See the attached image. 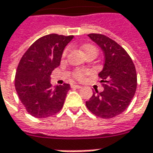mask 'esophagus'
I'll use <instances>...</instances> for the list:
<instances>
[{"mask_svg": "<svg viewBox=\"0 0 153 153\" xmlns=\"http://www.w3.org/2000/svg\"><path fill=\"white\" fill-rule=\"evenodd\" d=\"M71 87H72V88H76V89H81V88H82V86H80V85H76V84L72 85H71Z\"/></svg>", "mask_w": 153, "mask_h": 153, "instance_id": "34e87169", "label": "esophagus"}]
</instances>
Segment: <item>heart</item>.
I'll return each instance as SVG.
<instances>
[{
    "instance_id": "heart-1",
    "label": "heart",
    "mask_w": 153,
    "mask_h": 153,
    "mask_svg": "<svg viewBox=\"0 0 153 153\" xmlns=\"http://www.w3.org/2000/svg\"><path fill=\"white\" fill-rule=\"evenodd\" d=\"M82 50L85 53V55H87L88 53H97V48L94 46H93V45H90V44L84 45V46L82 47ZM66 54H67V49L63 52V57H65ZM85 74H86V72H85V70H82V69H76V70L74 72V74H73V77H74L75 79L81 80V79H84V77H85Z\"/></svg>"
}]
</instances>
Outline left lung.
Wrapping results in <instances>:
<instances>
[{
    "label": "left lung",
    "mask_w": 153,
    "mask_h": 153,
    "mask_svg": "<svg viewBox=\"0 0 153 153\" xmlns=\"http://www.w3.org/2000/svg\"><path fill=\"white\" fill-rule=\"evenodd\" d=\"M88 36L105 54L104 68L99 74L104 90H95L85 105L98 117L113 118L124 111L134 97L137 85L136 68L127 52L111 38L100 33Z\"/></svg>",
    "instance_id": "8db88e82"
}]
</instances>
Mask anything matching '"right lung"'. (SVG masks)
<instances>
[{
  "instance_id": "add662e5",
  "label": "right lung",
  "mask_w": 153,
  "mask_h": 153,
  "mask_svg": "<svg viewBox=\"0 0 153 153\" xmlns=\"http://www.w3.org/2000/svg\"><path fill=\"white\" fill-rule=\"evenodd\" d=\"M74 36L48 34L38 38L20 60L15 88L21 102L31 116L47 118L61 111L70 89L68 84L53 87L50 75L59 67L63 49Z\"/></svg>"
}]
</instances>
